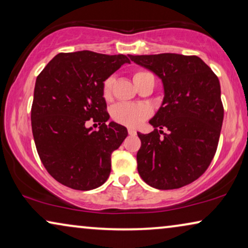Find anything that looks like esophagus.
Listing matches in <instances>:
<instances>
[{
    "label": "esophagus",
    "instance_id": "obj_1",
    "mask_svg": "<svg viewBox=\"0 0 248 248\" xmlns=\"http://www.w3.org/2000/svg\"><path fill=\"white\" fill-rule=\"evenodd\" d=\"M127 132H128V134H130V135H135V134H137V131H135L134 128H132V127L128 128Z\"/></svg>",
    "mask_w": 248,
    "mask_h": 248
}]
</instances>
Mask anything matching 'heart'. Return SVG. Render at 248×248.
<instances>
[{
    "mask_svg": "<svg viewBox=\"0 0 248 248\" xmlns=\"http://www.w3.org/2000/svg\"><path fill=\"white\" fill-rule=\"evenodd\" d=\"M151 74L147 71L139 70L133 74V81L137 84L142 78ZM115 83V77H108L104 81L103 96L106 100H109L113 93V88ZM151 115V109L147 105L143 104H118L111 109V117L118 124L125 125L128 127H137L142 122L147 120Z\"/></svg>",
    "mask_w": 248,
    "mask_h": 248,
    "instance_id": "1",
    "label": "heart"
}]
</instances>
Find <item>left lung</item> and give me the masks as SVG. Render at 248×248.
<instances>
[{
    "instance_id": "obj_1",
    "label": "left lung",
    "mask_w": 248,
    "mask_h": 248,
    "mask_svg": "<svg viewBox=\"0 0 248 248\" xmlns=\"http://www.w3.org/2000/svg\"><path fill=\"white\" fill-rule=\"evenodd\" d=\"M128 57L160 78L164 86L161 106L149 121L154 132L138 133L139 174L158 189L191 184L208 169L218 147L223 121L218 77L198 56Z\"/></svg>"
}]
</instances>
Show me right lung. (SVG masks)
Segmentation results:
<instances>
[{
  "label": "right lung",
  "mask_w": 248,
  "mask_h": 248,
  "mask_svg": "<svg viewBox=\"0 0 248 248\" xmlns=\"http://www.w3.org/2000/svg\"><path fill=\"white\" fill-rule=\"evenodd\" d=\"M130 60L81 50L60 53L37 77L31 127L40 160L61 184L79 191L99 187L110 174L111 152L127 137L110 122L104 81ZM100 125L86 126L87 121ZM96 126V124H94Z\"/></svg>",
  "instance_id": "right-lung-1"
}]
</instances>
